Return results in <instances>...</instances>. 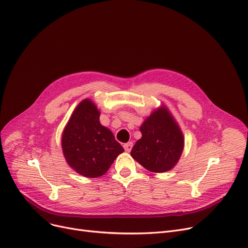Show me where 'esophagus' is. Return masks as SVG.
Returning a JSON list of instances; mask_svg holds the SVG:
<instances>
[{
    "label": "esophagus",
    "mask_w": 248,
    "mask_h": 248,
    "mask_svg": "<svg viewBox=\"0 0 248 248\" xmlns=\"http://www.w3.org/2000/svg\"><path fill=\"white\" fill-rule=\"evenodd\" d=\"M124 150H125V152H131V150H132V148H133V143L132 142H128V143H126V144H124Z\"/></svg>",
    "instance_id": "34e87169"
}]
</instances>
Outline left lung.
<instances>
[{"label": "left lung", "mask_w": 248, "mask_h": 248, "mask_svg": "<svg viewBox=\"0 0 248 248\" xmlns=\"http://www.w3.org/2000/svg\"><path fill=\"white\" fill-rule=\"evenodd\" d=\"M140 131L142 138L136 142L131 156L155 173L173 169L184 152L185 137L168 107L158 106L145 118Z\"/></svg>", "instance_id": "left-lung-1"}]
</instances>
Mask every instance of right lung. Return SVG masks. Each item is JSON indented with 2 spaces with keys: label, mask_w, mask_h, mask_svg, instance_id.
Masks as SVG:
<instances>
[{
  "label": "right lung",
  "mask_w": 248,
  "mask_h": 248,
  "mask_svg": "<svg viewBox=\"0 0 248 248\" xmlns=\"http://www.w3.org/2000/svg\"><path fill=\"white\" fill-rule=\"evenodd\" d=\"M100 111L90 98L74 109L62 134V150L68 165L82 176L105 174L124 148L99 121Z\"/></svg>",
  "instance_id": "right-lung-1"
}]
</instances>
